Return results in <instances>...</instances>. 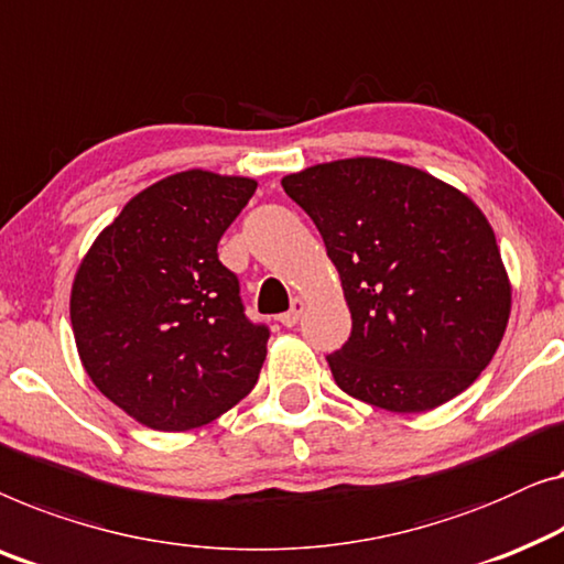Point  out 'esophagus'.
Returning a JSON list of instances; mask_svg holds the SVG:
<instances>
[{"mask_svg":"<svg viewBox=\"0 0 564 564\" xmlns=\"http://www.w3.org/2000/svg\"><path fill=\"white\" fill-rule=\"evenodd\" d=\"M305 307H307V302L302 297H295V300H292V307L288 310V313L280 315V323L284 325V328H292V325H297L300 315L305 313Z\"/></svg>","mask_w":564,"mask_h":564,"instance_id":"esophagus-1","label":"esophagus"}]
</instances>
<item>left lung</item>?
Wrapping results in <instances>:
<instances>
[{"mask_svg": "<svg viewBox=\"0 0 564 564\" xmlns=\"http://www.w3.org/2000/svg\"><path fill=\"white\" fill-rule=\"evenodd\" d=\"M321 231L354 317L328 356L348 397L397 414L451 402L480 377L511 315L494 228L458 187L383 158L282 177Z\"/></svg>", "mask_w": 564, "mask_h": 564, "instance_id": "8db88e82", "label": "left lung"}]
</instances>
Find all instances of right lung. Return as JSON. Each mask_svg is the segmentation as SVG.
Masks as SVG:
<instances>
[{"instance_id": "1", "label": "right lung", "mask_w": 564, "mask_h": 564, "mask_svg": "<svg viewBox=\"0 0 564 564\" xmlns=\"http://www.w3.org/2000/svg\"><path fill=\"white\" fill-rule=\"evenodd\" d=\"M254 177L183 170L144 187L96 236L70 288L88 379L144 427L185 432L254 389L269 330L243 315L218 241Z\"/></svg>"}]
</instances>
